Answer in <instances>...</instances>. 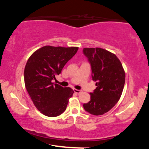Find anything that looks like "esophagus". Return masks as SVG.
<instances>
[{
	"instance_id": "1",
	"label": "esophagus",
	"mask_w": 149,
	"mask_h": 149,
	"mask_svg": "<svg viewBox=\"0 0 149 149\" xmlns=\"http://www.w3.org/2000/svg\"><path fill=\"white\" fill-rule=\"evenodd\" d=\"M74 91L75 93H77V94H79V93H82V91L81 90H78L76 89H74Z\"/></svg>"
}]
</instances>
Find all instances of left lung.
<instances>
[{
    "label": "left lung",
    "mask_w": 149,
    "mask_h": 149,
    "mask_svg": "<svg viewBox=\"0 0 149 149\" xmlns=\"http://www.w3.org/2000/svg\"><path fill=\"white\" fill-rule=\"evenodd\" d=\"M84 53L91 65L92 78L97 88L90 93L91 100L84 109L95 116L102 115L120 100L125 74L122 63L114 53L101 48H84Z\"/></svg>",
    "instance_id": "8db88e82"
}]
</instances>
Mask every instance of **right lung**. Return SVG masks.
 <instances>
[{
    "mask_svg": "<svg viewBox=\"0 0 149 149\" xmlns=\"http://www.w3.org/2000/svg\"><path fill=\"white\" fill-rule=\"evenodd\" d=\"M78 47L44 46L35 51L26 63L24 82L35 107L42 114L55 117L64 112L74 91L54 84L68 60Z\"/></svg>",
    "mask_w": 149,
    "mask_h": 149,
    "instance_id": "right-lung-1",
    "label": "right lung"
}]
</instances>
